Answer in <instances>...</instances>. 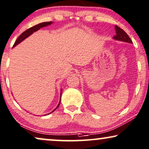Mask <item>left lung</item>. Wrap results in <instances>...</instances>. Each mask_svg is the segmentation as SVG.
Here are the masks:
<instances>
[{"mask_svg":"<svg viewBox=\"0 0 149 149\" xmlns=\"http://www.w3.org/2000/svg\"><path fill=\"white\" fill-rule=\"evenodd\" d=\"M115 31H116V35H114L113 39L115 40L123 41V42H127L132 43V41L131 40V39L129 37V35L125 32L123 30L120 29L116 25H115Z\"/></svg>","mask_w":149,"mask_h":149,"instance_id":"8db88e82","label":"left lung"}]
</instances>
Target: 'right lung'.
Wrapping results in <instances>:
<instances>
[{
	"instance_id": "add662e5",
	"label": "right lung",
	"mask_w": 149,
	"mask_h": 149,
	"mask_svg": "<svg viewBox=\"0 0 149 149\" xmlns=\"http://www.w3.org/2000/svg\"><path fill=\"white\" fill-rule=\"evenodd\" d=\"M52 23H53L52 22H45L40 23V24H37V25L34 26H33V27L30 28V29H27L26 31H25L24 32H23V33H22V34H21L20 35H19V36L18 37V38L17 39V40L15 41V42L14 45H13V47H15V46H16V45H18L19 43H21L22 41H24V40L25 39H26L27 37H29L30 36V35H31L32 34H33V33H35V32L37 31H38V30H39L40 29H41V28H43V27H45V26H47L50 25V24H52ZM62 91H63V90H62V89H61V97H60V101H59V103H58V106H56V108H55L54 110L52 111V112H51L50 113H49V114H51V113H52L53 112H54V111L56 110V109H57V108H58L59 105H60V104H61V93H62ZM49 114H47L46 115Z\"/></svg>"
}]
</instances>
